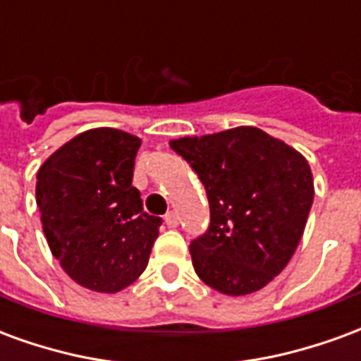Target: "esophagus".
<instances>
[{
	"instance_id": "obj_1",
	"label": "esophagus",
	"mask_w": 361,
	"mask_h": 361,
	"mask_svg": "<svg viewBox=\"0 0 361 361\" xmlns=\"http://www.w3.org/2000/svg\"><path fill=\"white\" fill-rule=\"evenodd\" d=\"M164 222L166 226L168 228H178V224H180V216H178V212H168L164 216Z\"/></svg>"
}]
</instances>
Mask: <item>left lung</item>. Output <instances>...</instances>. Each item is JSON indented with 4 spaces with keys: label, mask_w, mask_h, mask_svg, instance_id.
Wrapping results in <instances>:
<instances>
[{
    "label": "left lung",
    "mask_w": 361,
    "mask_h": 361,
    "mask_svg": "<svg viewBox=\"0 0 361 361\" xmlns=\"http://www.w3.org/2000/svg\"><path fill=\"white\" fill-rule=\"evenodd\" d=\"M203 181L211 224L191 242L204 284L226 295L267 286L294 255L313 203L307 160L257 127L170 141Z\"/></svg>",
    "instance_id": "obj_1"
}]
</instances>
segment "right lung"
<instances>
[{
  "label": "right lung",
  "mask_w": 361,
  "mask_h": 361,
  "mask_svg": "<svg viewBox=\"0 0 361 361\" xmlns=\"http://www.w3.org/2000/svg\"><path fill=\"white\" fill-rule=\"evenodd\" d=\"M141 139L111 127L77 135L36 176V204L51 255L81 286L116 294L139 279L162 220L131 185Z\"/></svg>",
  "instance_id": "obj_1"
}]
</instances>
